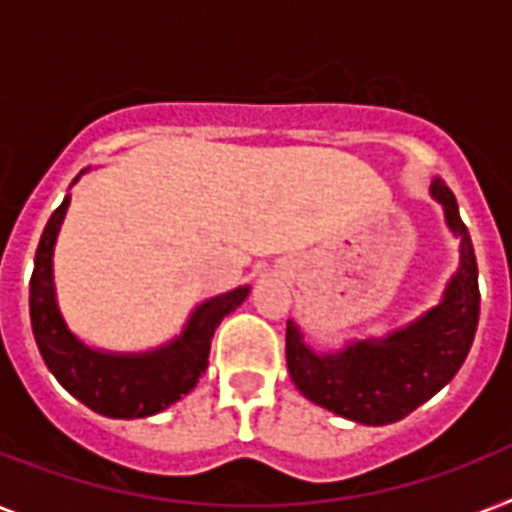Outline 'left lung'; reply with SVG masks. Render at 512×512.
I'll list each match as a JSON object with an SVG mask.
<instances>
[{
    "instance_id": "1",
    "label": "left lung",
    "mask_w": 512,
    "mask_h": 512,
    "mask_svg": "<svg viewBox=\"0 0 512 512\" xmlns=\"http://www.w3.org/2000/svg\"><path fill=\"white\" fill-rule=\"evenodd\" d=\"M447 226L460 239L458 276L444 302L384 342H357L339 355H315L294 323H286V365L299 392L331 413L368 426L410 415L434 397L471 350L479 326V265L458 202L442 178L431 184Z\"/></svg>"
}]
</instances>
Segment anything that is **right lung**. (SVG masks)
<instances>
[{
  "label": "right lung",
  "mask_w": 512,
  "mask_h": 512,
  "mask_svg": "<svg viewBox=\"0 0 512 512\" xmlns=\"http://www.w3.org/2000/svg\"><path fill=\"white\" fill-rule=\"evenodd\" d=\"M68 202L70 199L65 197L54 210L36 247L28 299L33 339L54 378L94 413L107 418H144L160 413L197 386L207 368L215 328L247 299L249 286L207 299L191 315L181 339L170 347L149 355H102L89 350L70 334L54 305L52 249Z\"/></svg>",
  "instance_id": "1"
}]
</instances>
